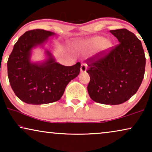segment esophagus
Listing matches in <instances>:
<instances>
[{
    "label": "esophagus",
    "mask_w": 152,
    "mask_h": 152,
    "mask_svg": "<svg viewBox=\"0 0 152 152\" xmlns=\"http://www.w3.org/2000/svg\"><path fill=\"white\" fill-rule=\"evenodd\" d=\"M87 69V64H82V65H81V68H80V70L82 72H86V70Z\"/></svg>",
    "instance_id": "obj_1"
}]
</instances>
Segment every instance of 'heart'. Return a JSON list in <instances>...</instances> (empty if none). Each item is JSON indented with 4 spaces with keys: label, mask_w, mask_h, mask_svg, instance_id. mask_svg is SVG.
Wrapping results in <instances>:
<instances>
[{
    "label": "heart",
    "mask_w": 152,
    "mask_h": 152,
    "mask_svg": "<svg viewBox=\"0 0 152 152\" xmlns=\"http://www.w3.org/2000/svg\"><path fill=\"white\" fill-rule=\"evenodd\" d=\"M111 42L105 40L102 37H95L82 43L81 47L86 49H95L99 48V50L106 52L111 47Z\"/></svg>",
    "instance_id": "heart-1"
}]
</instances>
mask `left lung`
<instances>
[{"instance_id": "8db88e82", "label": "left lung", "mask_w": 152, "mask_h": 152, "mask_svg": "<svg viewBox=\"0 0 152 152\" xmlns=\"http://www.w3.org/2000/svg\"><path fill=\"white\" fill-rule=\"evenodd\" d=\"M119 43L86 59L87 89L93 101L116 105L129 99L144 78L146 59L141 41L126 29L110 30Z\"/></svg>"}]
</instances>
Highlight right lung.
Here are the masks:
<instances>
[{
  "label": "right lung",
  "instance_id": "right-lung-1",
  "mask_svg": "<svg viewBox=\"0 0 152 152\" xmlns=\"http://www.w3.org/2000/svg\"><path fill=\"white\" fill-rule=\"evenodd\" d=\"M53 32L36 29L25 32L18 39L7 61L10 84L15 95L30 104L58 101L66 86L80 74L81 64L66 66L55 62L49 51L48 59L41 64L30 61L31 50L42 45Z\"/></svg>",
  "mask_w": 152,
  "mask_h": 152
}]
</instances>
